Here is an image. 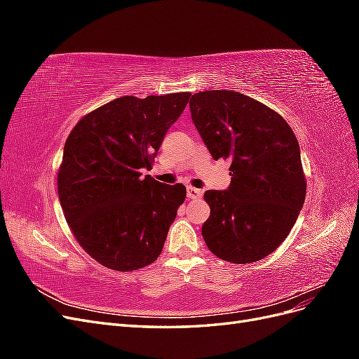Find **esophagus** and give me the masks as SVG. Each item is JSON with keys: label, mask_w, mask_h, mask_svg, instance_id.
Here are the masks:
<instances>
[{"label": "esophagus", "mask_w": 359, "mask_h": 359, "mask_svg": "<svg viewBox=\"0 0 359 359\" xmlns=\"http://www.w3.org/2000/svg\"><path fill=\"white\" fill-rule=\"evenodd\" d=\"M187 198H190V199L202 198V190L194 189V187H187Z\"/></svg>", "instance_id": "34e87169"}]
</instances>
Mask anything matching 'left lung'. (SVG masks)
Masks as SVG:
<instances>
[{
  "label": "left lung",
  "mask_w": 359,
  "mask_h": 359,
  "mask_svg": "<svg viewBox=\"0 0 359 359\" xmlns=\"http://www.w3.org/2000/svg\"><path fill=\"white\" fill-rule=\"evenodd\" d=\"M194 127L214 160H231L227 190H208L202 236L232 264L264 259L286 240L306 201L299 145L285 118L252 97L214 90L191 95Z\"/></svg>",
  "instance_id": "obj_1"
}]
</instances>
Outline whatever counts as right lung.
Masks as SVG:
<instances>
[{
	"label": "right lung",
	"mask_w": 359,
	"mask_h": 359,
	"mask_svg": "<svg viewBox=\"0 0 359 359\" xmlns=\"http://www.w3.org/2000/svg\"><path fill=\"white\" fill-rule=\"evenodd\" d=\"M190 95L119 97L86 114L66 140L58 170L64 217L81 247L106 268L136 271L161 253L187 191L142 170L153 166Z\"/></svg>",
	"instance_id": "1"
}]
</instances>
